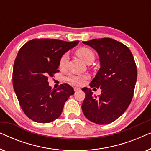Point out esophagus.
<instances>
[{
    "label": "esophagus",
    "mask_w": 151,
    "mask_h": 151,
    "mask_svg": "<svg viewBox=\"0 0 151 151\" xmlns=\"http://www.w3.org/2000/svg\"><path fill=\"white\" fill-rule=\"evenodd\" d=\"M73 89H74V91H79L80 88L79 87H77V86H75V87L73 88Z\"/></svg>",
    "instance_id": "obj_1"
}]
</instances>
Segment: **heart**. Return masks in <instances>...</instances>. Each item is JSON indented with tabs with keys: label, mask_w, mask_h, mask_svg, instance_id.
I'll return each instance as SVG.
<instances>
[{
	"label": "heart",
	"mask_w": 151,
	"mask_h": 151,
	"mask_svg": "<svg viewBox=\"0 0 151 151\" xmlns=\"http://www.w3.org/2000/svg\"><path fill=\"white\" fill-rule=\"evenodd\" d=\"M76 54L85 63L93 61L95 55L91 49L88 47H80L76 50ZM68 61H69V55L67 53H64L59 60V67L60 69H65L67 67ZM87 78L86 76L80 75H70L67 78V80L69 83L75 85H82Z\"/></svg>",
	"instance_id": "b5f03b06"
}]
</instances>
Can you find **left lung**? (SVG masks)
<instances>
[{
	"mask_svg": "<svg viewBox=\"0 0 151 151\" xmlns=\"http://www.w3.org/2000/svg\"><path fill=\"white\" fill-rule=\"evenodd\" d=\"M82 43L98 53L100 69L90 86L102 89L97 97L90 88H82L85 93L82 111L92 122L108 124L120 117L131 102L137 76L135 62L128 47L114 39H93Z\"/></svg>",
	"mask_w": 151,
	"mask_h": 151,
	"instance_id": "obj_1",
	"label": "left lung"
}]
</instances>
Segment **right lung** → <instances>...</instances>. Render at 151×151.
Returning <instances> with one entry per match:
<instances>
[{
  "instance_id": "right-lung-1",
  "label": "right lung",
  "mask_w": 151,
  "mask_h": 151,
  "mask_svg": "<svg viewBox=\"0 0 151 151\" xmlns=\"http://www.w3.org/2000/svg\"><path fill=\"white\" fill-rule=\"evenodd\" d=\"M78 42L33 39L20 49L14 64L13 86L22 111L33 121L49 123L58 118L65 102L73 95L68 84L51 89L48 77L59 71L61 56Z\"/></svg>"
}]
</instances>
